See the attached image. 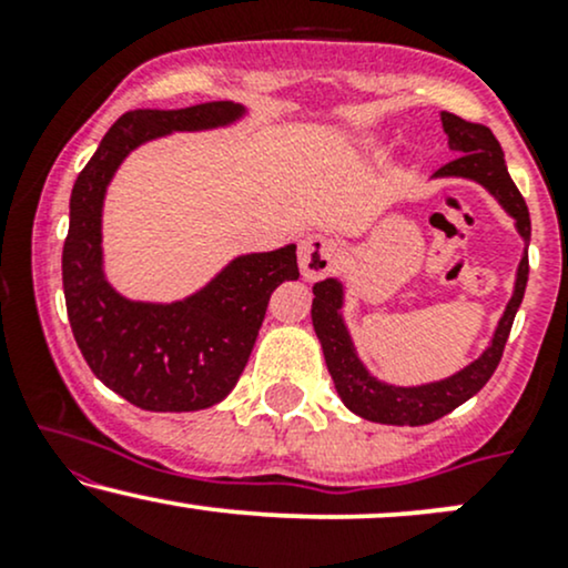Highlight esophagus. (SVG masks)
I'll use <instances>...</instances> for the list:
<instances>
[{"label":"esophagus","instance_id":"esophagus-1","mask_svg":"<svg viewBox=\"0 0 568 568\" xmlns=\"http://www.w3.org/2000/svg\"><path fill=\"white\" fill-rule=\"evenodd\" d=\"M336 264V243L323 234H306L298 243V266L306 280L325 277Z\"/></svg>","mask_w":568,"mask_h":568}]
</instances>
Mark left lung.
Segmentation results:
<instances>
[{
	"label": "left lung",
	"instance_id": "8db88e82",
	"mask_svg": "<svg viewBox=\"0 0 568 568\" xmlns=\"http://www.w3.org/2000/svg\"><path fill=\"white\" fill-rule=\"evenodd\" d=\"M443 130L448 135V146L454 149L456 158L435 171V179H470L486 186L499 205L515 219L520 237L529 245L531 240V219L529 207H526L524 194L513 184L510 173H507L505 154H501L499 141L486 125H475V122L462 120V116L440 112ZM526 280H529V251L524 253L518 264V277H515L513 298L507 302L505 315L494 331L491 344H488L484 355L473 361L470 366L462 368L459 374L448 376V379L422 384V387H393L384 384L368 374L361 357L355 355L352 338L344 328L342 321V283L334 277L315 283V298H312V325L315 334L323 344L325 366L331 371V379L336 384V393L344 400V406L355 410L357 416L368 422H379V425H429V422L440 419V416L452 414L456 406L470 400L475 393L484 389V384L491 379L497 371L501 352H505L507 336H510L515 312L524 302Z\"/></svg>",
	"mask_w": 568,
	"mask_h": 568
}]
</instances>
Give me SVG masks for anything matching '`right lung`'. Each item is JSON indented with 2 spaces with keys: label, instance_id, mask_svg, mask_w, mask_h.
I'll return each mask as SVG.
<instances>
[{
  "label": "right lung",
  "instance_id": "add662e5",
  "mask_svg": "<svg viewBox=\"0 0 568 568\" xmlns=\"http://www.w3.org/2000/svg\"><path fill=\"white\" fill-rule=\"evenodd\" d=\"M243 116L232 101L122 114L77 175L63 243L71 334L93 374L143 410L216 406L243 374L272 291L298 277L296 245L240 256L205 288L173 304L130 302L103 277L101 207L120 162L173 130H207Z\"/></svg>",
  "mask_w": 568,
  "mask_h": 568
}]
</instances>
